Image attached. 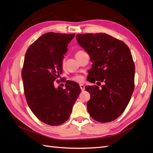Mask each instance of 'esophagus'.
Masks as SVG:
<instances>
[{
  "mask_svg": "<svg viewBox=\"0 0 153 153\" xmlns=\"http://www.w3.org/2000/svg\"><path fill=\"white\" fill-rule=\"evenodd\" d=\"M80 89L82 91L85 90V86H84V84H80Z\"/></svg>",
  "mask_w": 153,
  "mask_h": 153,
  "instance_id": "1",
  "label": "esophagus"
}]
</instances>
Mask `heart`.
Masks as SVG:
<instances>
[{
  "mask_svg": "<svg viewBox=\"0 0 153 153\" xmlns=\"http://www.w3.org/2000/svg\"><path fill=\"white\" fill-rule=\"evenodd\" d=\"M83 52H84L82 50L77 51V52L75 53V57H78V55H80ZM64 66H65V61H64V60H63V61H62V66L64 67ZM71 79H72V80L76 82H82L83 80H84V76L81 75H76L75 76H73L71 78Z\"/></svg>",
  "mask_w": 153,
  "mask_h": 153,
  "instance_id": "1",
  "label": "heart"
}]
</instances>
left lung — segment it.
<instances>
[{
    "instance_id": "8db88e82",
    "label": "left lung",
    "mask_w": 153,
    "mask_h": 153,
    "mask_svg": "<svg viewBox=\"0 0 153 153\" xmlns=\"http://www.w3.org/2000/svg\"><path fill=\"white\" fill-rule=\"evenodd\" d=\"M93 62L87 80L103 85L85 86L91 94L87 103L91 117L100 123L116 119L126 109L134 91L135 64L128 46L105 33L76 36Z\"/></svg>"
}]
</instances>
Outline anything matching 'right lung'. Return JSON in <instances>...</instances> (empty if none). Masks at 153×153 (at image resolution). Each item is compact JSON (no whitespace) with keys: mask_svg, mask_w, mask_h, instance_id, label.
Masks as SVG:
<instances>
[{"mask_svg":"<svg viewBox=\"0 0 153 153\" xmlns=\"http://www.w3.org/2000/svg\"><path fill=\"white\" fill-rule=\"evenodd\" d=\"M75 36L48 32L30 45L25 53L22 77L27 103L37 118L50 126L67 121L81 92L75 82L68 81L65 89L53 84L62 73L64 55Z\"/></svg>","mask_w":153,"mask_h":153,"instance_id":"obj_1","label":"right lung"}]
</instances>
